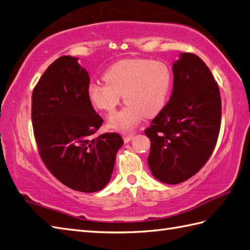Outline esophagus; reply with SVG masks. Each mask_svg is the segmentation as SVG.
Masks as SVG:
<instances>
[{
	"label": "esophagus",
	"instance_id": "esophagus-1",
	"mask_svg": "<svg viewBox=\"0 0 250 250\" xmlns=\"http://www.w3.org/2000/svg\"><path fill=\"white\" fill-rule=\"evenodd\" d=\"M133 137H134V135L133 134H127V135L125 134V135H124V141H125V143H129L132 141Z\"/></svg>",
	"mask_w": 250,
	"mask_h": 250
}]
</instances>
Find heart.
<instances>
[{"instance_id": "1", "label": "heart", "mask_w": 250, "mask_h": 250, "mask_svg": "<svg viewBox=\"0 0 250 250\" xmlns=\"http://www.w3.org/2000/svg\"><path fill=\"white\" fill-rule=\"evenodd\" d=\"M105 83L91 82L87 97L99 111L113 114L121 96L126 105L112 116L108 125L129 132L144 117H154L166 105L172 86V71L163 61L129 59L113 63L103 74Z\"/></svg>"}]
</instances>
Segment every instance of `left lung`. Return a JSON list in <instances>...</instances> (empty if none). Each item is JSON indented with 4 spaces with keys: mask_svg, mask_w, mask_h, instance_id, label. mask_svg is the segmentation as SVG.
<instances>
[{
    "mask_svg": "<svg viewBox=\"0 0 250 250\" xmlns=\"http://www.w3.org/2000/svg\"><path fill=\"white\" fill-rule=\"evenodd\" d=\"M172 94L145 130L151 146L148 164L166 184L187 181L198 172L216 146L222 100L210 69L193 53L173 62Z\"/></svg>",
    "mask_w": 250,
    "mask_h": 250,
    "instance_id": "left-lung-1",
    "label": "left lung"
}]
</instances>
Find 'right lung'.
<instances>
[{
    "mask_svg": "<svg viewBox=\"0 0 250 250\" xmlns=\"http://www.w3.org/2000/svg\"><path fill=\"white\" fill-rule=\"evenodd\" d=\"M77 57L61 56L44 71L32 95V123L40 158L59 181L83 193L111 180L117 133L95 137L103 119L87 97L89 75Z\"/></svg>",
    "mask_w": 250,
    "mask_h": 250,
    "instance_id": "add662e5",
    "label": "right lung"
}]
</instances>
